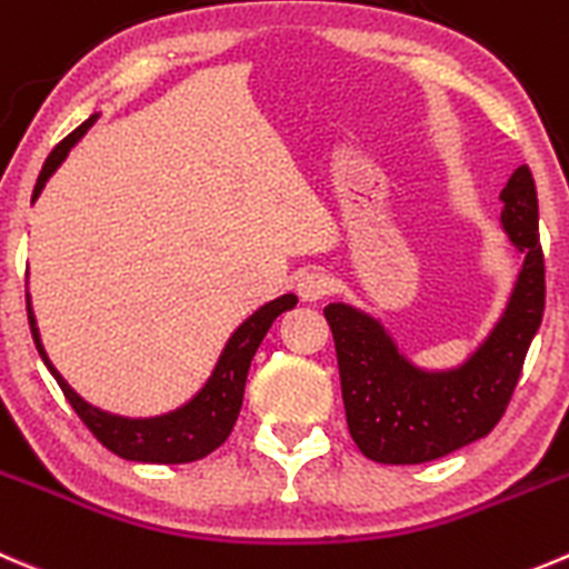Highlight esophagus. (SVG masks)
Instances as JSON below:
<instances>
[{
    "mask_svg": "<svg viewBox=\"0 0 569 569\" xmlns=\"http://www.w3.org/2000/svg\"><path fill=\"white\" fill-rule=\"evenodd\" d=\"M330 289H333V280H330V274L325 272L322 267L306 269V272H300V278H297V291H300L302 300L308 302L322 300V297L330 295Z\"/></svg>",
    "mask_w": 569,
    "mask_h": 569,
    "instance_id": "obj_1",
    "label": "esophagus"
}]
</instances>
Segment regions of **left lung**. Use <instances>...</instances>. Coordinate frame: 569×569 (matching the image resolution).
Listing matches in <instances>:
<instances>
[{
	"label": "left lung",
	"mask_w": 569,
	"mask_h": 569,
	"mask_svg": "<svg viewBox=\"0 0 569 569\" xmlns=\"http://www.w3.org/2000/svg\"><path fill=\"white\" fill-rule=\"evenodd\" d=\"M500 200L506 233L526 263L503 319L459 369L425 372L411 367L372 317L341 302L325 306L339 358L347 428L367 459L380 465L442 459L487 437L506 413L545 311L537 186L526 163L515 169Z\"/></svg>",
	"instance_id": "obj_1"
}]
</instances>
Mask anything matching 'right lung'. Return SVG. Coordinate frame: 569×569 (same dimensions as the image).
Listing matches in <instances>:
<instances>
[{
	"mask_svg": "<svg viewBox=\"0 0 569 569\" xmlns=\"http://www.w3.org/2000/svg\"><path fill=\"white\" fill-rule=\"evenodd\" d=\"M93 119H97V116L82 121L74 132H69V136L49 152V158L43 161L41 174H38L32 200L41 194L43 183L52 178L54 169L63 163V158L69 156L71 147L80 141L82 132L93 124ZM295 306L297 297L283 295L278 297V300L258 308V311L230 336L228 347H224V352L219 356L217 369H213L208 383L200 389V395H197L194 400L186 402L183 408H178V411L152 419L116 417V413L99 411V408L88 406V402L60 378L58 369L49 363L41 339H38L30 300H27V317H30V330L32 339H36L38 352H41L43 363H47L49 372L58 380L60 391H63L66 400L71 402V408H74L77 417L82 419V425H86L88 431H91L110 453L121 456V459L127 461H144V465H189V461L206 459L208 453H213V450L230 437L236 419H239L241 400H244V383L247 372H250L252 356H256L258 345L263 341L267 330L272 328L274 319Z\"/></svg>",
	"mask_w": 569,
	"mask_h": 569,
	"instance_id": "right-lung-1",
	"label": "right lung"
}]
</instances>
